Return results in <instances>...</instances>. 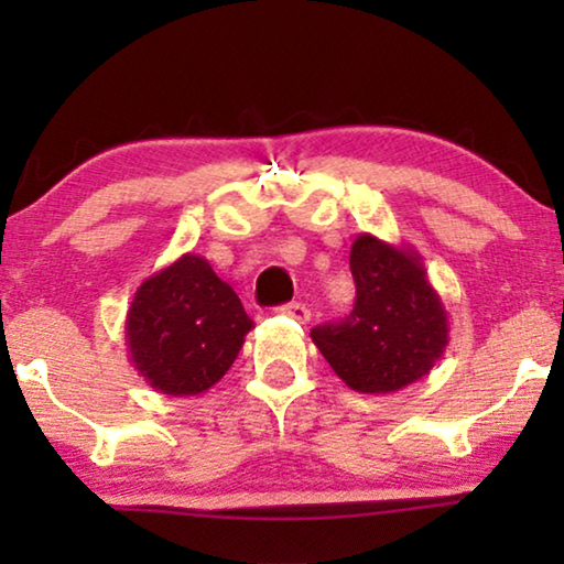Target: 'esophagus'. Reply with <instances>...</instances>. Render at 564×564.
Masks as SVG:
<instances>
[{
	"label": "esophagus",
	"instance_id": "34e87169",
	"mask_svg": "<svg viewBox=\"0 0 564 564\" xmlns=\"http://www.w3.org/2000/svg\"><path fill=\"white\" fill-rule=\"evenodd\" d=\"M282 315H290V318H295L300 323H307L311 321V307L303 305V303H288V305H280L276 307Z\"/></svg>",
	"mask_w": 564,
	"mask_h": 564
}]
</instances>
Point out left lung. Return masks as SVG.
Segmentation results:
<instances>
[{
    "instance_id": "left-lung-1",
    "label": "left lung",
    "mask_w": 564,
    "mask_h": 564,
    "mask_svg": "<svg viewBox=\"0 0 564 564\" xmlns=\"http://www.w3.org/2000/svg\"><path fill=\"white\" fill-rule=\"evenodd\" d=\"M357 303L349 318L311 330L330 369L357 392H398L426 377L449 346V315L421 253L359 234L351 243Z\"/></svg>"
}]
</instances>
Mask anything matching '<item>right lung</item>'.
Returning <instances> with one entry per match:
<instances>
[{
    "instance_id": "1",
    "label": "right lung",
    "mask_w": 564,
    "mask_h": 564,
    "mask_svg": "<svg viewBox=\"0 0 564 564\" xmlns=\"http://www.w3.org/2000/svg\"><path fill=\"white\" fill-rule=\"evenodd\" d=\"M241 300L210 261L182 253L135 290L126 344L138 375L161 395H203L234 365L251 330Z\"/></svg>"
}]
</instances>
